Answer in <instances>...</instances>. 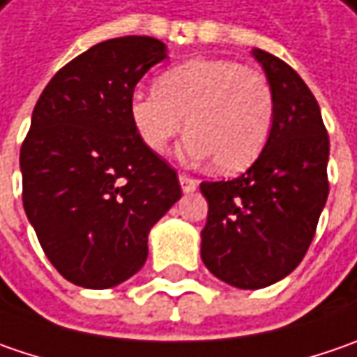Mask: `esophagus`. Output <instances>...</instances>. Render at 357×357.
<instances>
[{"mask_svg": "<svg viewBox=\"0 0 357 357\" xmlns=\"http://www.w3.org/2000/svg\"><path fill=\"white\" fill-rule=\"evenodd\" d=\"M179 185H181V192H183V194H192L195 188H197V179L181 174V176H179Z\"/></svg>", "mask_w": 357, "mask_h": 357, "instance_id": "obj_1", "label": "esophagus"}]
</instances>
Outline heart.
<instances>
[{
    "instance_id": "b5f03b06",
    "label": "heart",
    "mask_w": 357,
    "mask_h": 357,
    "mask_svg": "<svg viewBox=\"0 0 357 357\" xmlns=\"http://www.w3.org/2000/svg\"><path fill=\"white\" fill-rule=\"evenodd\" d=\"M133 128L153 153H163L185 128L179 158L190 163L213 160L222 174L256 162L270 139L273 93L261 73L231 59H192L163 71L155 89L130 96Z\"/></svg>"
}]
</instances>
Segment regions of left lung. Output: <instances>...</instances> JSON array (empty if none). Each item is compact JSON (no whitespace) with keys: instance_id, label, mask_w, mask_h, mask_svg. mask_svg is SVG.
<instances>
[{"instance_id":"8db88e82","label":"left lung","mask_w":357,"mask_h":357,"mask_svg":"<svg viewBox=\"0 0 357 357\" xmlns=\"http://www.w3.org/2000/svg\"><path fill=\"white\" fill-rule=\"evenodd\" d=\"M252 55L273 93L270 139L240 178L199 185L208 199L202 259L240 289L271 286L300 266L330 192V137L314 93L286 61Z\"/></svg>"}]
</instances>
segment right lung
<instances>
[{
    "instance_id": "1",
    "label": "right lung",
    "mask_w": 357,
    "mask_h": 357,
    "mask_svg": "<svg viewBox=\"0 0 357 357\" xmlns=\"http://www.w3.org/2000/svg\"><path fill=\"white\" fill-rule=\"evenodd\" d=\"M165 57L148 36L101 41L57 71L33 107L20 153L25 215L75 286L107 289L142 270L149 229L181 197L176 169L144 146L128 109Z\"/></svg>"
}]
</instances>
